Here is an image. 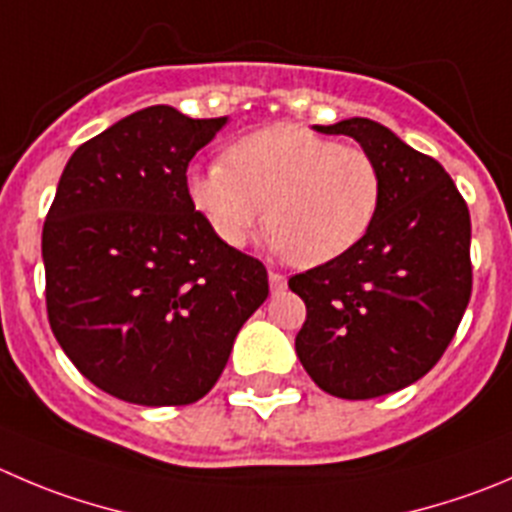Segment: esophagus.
<instances>
[{
    "label": "esophagus",
    "instance_id": "1",
    "mask_svg": "<svg viewBox=\"0 0 512 512\" xmlns=\"http://www.w3.org/2000/svg\"><path fill=\"white\" fill-rule=\"evenodd\" d=\"M269 286L271 294H279V291L286 289V276L279 274V271H269Z\"/></svg>",
    "mask_w": 512,
    "mask_h": 512
}]
</instances>
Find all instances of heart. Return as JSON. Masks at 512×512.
I'll return each instance as SVG.
<instances>
[{"label": "heart", "instance_id": "heart-1", "mask_svg": "<svg viewBox=\"0 0 512 512\" xmlns=\"http://www.w3.org/2000/svg\"><path fill=\"white\" fill-rule=\"evenodd\" d=\"M186 191L226 246L241 248L266 211L276 251L299 266H324L364 241L384 183L364 148L279 123L228 145L226 163L191 165Z\"/></svg>", "mask_w": 512, "mask_h": 512}]
</instances>
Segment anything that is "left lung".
<instances>
[{
    "instance_id": "8db88e82",
    "label": "left lung",
    "mask_w": 512,
    "mask_h": 512,
    "mask_svg": "<svg viewBox=\"0 0 512 512\" xmlns=\"http://www.w3.org/2000/svg\"><path fill=\"white\" fill-rule=\"evenodd\" d=\"M349 135L382 170L377 221L354 251L289 279L306 304L296 354L324 392L372 399L410 387L445 354L472 291L470 213L450 175L384 125H314Z\"/></svg>"
}]
</instances>
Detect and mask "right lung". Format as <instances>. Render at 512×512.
<instances>
[{"label":"right lung","instance_id":"right-lung-1","mask_svg":"<svg viewBox=\"0 0 512 512\" xmlns=\"http://www.w3.org/2000/svg\"><path fill=\"white\" fill-rule=\"evenodd\" d=\"M228 118L153 105L82 143L42 228L47 316L70 362L143 407L198 402L243 321L269 296L264 264L216 238L186 170Z\"/></svg>","mask_w":512,"mask_h":512}]
</instances>
